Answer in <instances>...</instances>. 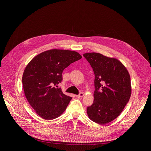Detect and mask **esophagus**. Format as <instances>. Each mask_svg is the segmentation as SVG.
<instances>
[{
  "label": "esophagus",
  "instance_id": "obj_1",
  "mask_svg": "<svg viewBox=\"0 0 151 151\" xmlns=\"http://www.w3.org/2000/svg\"><path fill=\"white\" fill-rule=\"evenodd\" d=\"M83 93H80L78 95H76V97H78V98H81V97H82L83 96Z\"/></svg>",
  "mask_w": 151,
  "mask_h": 151
}]
</instances>
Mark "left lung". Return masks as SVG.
<instances>
[{"mask_svg": "<svg viewBox=\"0 0 151 151\" xmlns=\"http://www.w3.org/2000/svg\"><path fill=\"white\" fill-rule=\"evenodd\" d=\"M83 56L94 73V101L87 107L91 120L107 124L122 112L131 96V80L125 67L118 60L100 53H85Z\"/></svg>", "mask_w": 151, "mask_h": 151, "instance_id": "1", "label": "left lung"}]
</instances>
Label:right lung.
<instances>
[{
  "label": "right lung",
  "instance_id": "obj_1",
  "mask_svg": "<svg viewBox=\"0 0 151 151\" xmlns=\"http://www.w3.org/2000/svg\"><path fill=\"white\" fill-rule=\"evenodd\" d=\"M82 56L76 51L51 50L35 57L24 69L22 82L25 96L36 114L46 120L58 117L66 110L71 97L57 85L64 69Z\"/></svg>",
  "mask_w": 151,
  "mask_h": 151
}]
</instances>
